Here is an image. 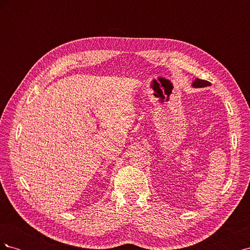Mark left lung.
<instances>
[{
    "label": "left lung",
    "instance_id": "obj_1",
    "mask_svg": "<svg viewBox=\"0 0 250 250\" xmlns=\"http://www.w3.org/2000/svg\"><path fill=\"white\" fill-rule=\"evenodd\" d=\"M192 86L195 88H200V87H206V86H210V82L207 81V80H201L196 78L193 83H192Z\"/></svg>",
    "mask_w": 250,
    "mask_h": 250
}]
</instances>
